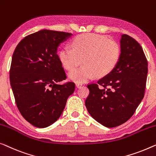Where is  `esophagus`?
<instances>
[{
  "instance_id": "34e87169",
  "label": "esophagus",
  "mask_w": 156,
  "mask_h": 156,
  "mask_svg": "<svg viewBox=\"0 0 156 156\" xmlns=\"http://www.w3.org/2000/svg\"><path fill=\"white\" fill-rule=\"evenodd\" d=\"M82 86V83H76V87H77V88H80V87H81Z\"/></svg>"
}]
</instances>
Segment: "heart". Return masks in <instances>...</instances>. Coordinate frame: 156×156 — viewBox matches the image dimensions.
<instances>
[{"instance_id": "obj_1", "label": "heart", "mask_w": 156, "mask_h": 156, "mask_svg": "<svg viewBox=\"0 0 156 156\" xmlns=\"http://www.w3.org/2000/svg\"><path fill=\"white\" fill-rule=\"evenodd\" d=\"M72 48L63 47L58 55L67 70H73L82 60L83 66L69 73V78L77 82H86L95 74L98 77L107 75L121 56V46L117 41L96 34L78 36L72 42Z\"/></svg>"}]
</instances>
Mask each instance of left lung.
<instances>
[{
  "label": "left lung",
  "mask_w": 156,
  "mask_h": 156,
  "mask_svg": "<svg viewBox=\"0 0 156 156\" xmlns=\"http://www.w3.org/2000/svg\"><path fill=\"white\" fill-rule=\"evenodd\" d=\"M121 56L107 75L88 83L85 101L88 112L97 122L111 128L131 118L145 94L148 61L141 45L127 34L122 36Z\"/></svg>",
  "instance_id": "left-lung-1"
}]
</instances>
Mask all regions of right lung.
I'll use <instances>...</instances> for the list:
<instances>
[{"label":"right lung","instance_id":"1","mask_svg":"<svg viewBox=\"0 0 156 156\" xmlns=\"http://www.w3.org/2000/svg\"><path fill=\"white\" fill-rule=\"evenodd\" d=\"M70 33L43 29L24 37L15 49L10 81L22 117L37 127L53 124L61 115L75 83L67 82L57 54Z\"/></svg>","mask_w":156,"mask_h":156}]
</instances>
